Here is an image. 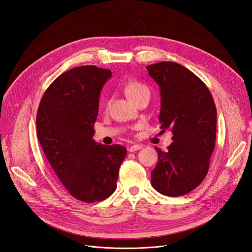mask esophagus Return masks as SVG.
<instances>
[{
	"label": "esophagus",
	"instance_id": "esophagus-1",
	"mask_svg": "<svg viewBox=\"0 0 252 252\" xmlns=\"http://www.w3.org/2000/svg\"><path fill=\"white\" fill-rule=\"evenodd\" d=\"M142 148H143V145H141V144H134V145H132V146H130V147L128 148V151H129V152H134V151L140 150V149H142Z\"/></svg>",
	"mask_w": 252,
	"mask_h": 252
}]
</instances>
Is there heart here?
Segmentation results:
<instances>
[{"instance_id": "1", "label": "heart", "mask_w": 252, "mask_h": 252, "mask_svg": "<svg viewBox=\"0 0 252 252\" xmlns=\"http://www.w3.org/2000/svg\"><path fill=\"white\" fill-rule=\"evenodd\" d=\"M124 90L126 95L134 103L141 99V97L150 95V91L148 87L144 83L137 80H127L124 85Z\"/></svg>"}]
</instances>
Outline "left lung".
I'll return each mask as SVG.
<instances>
[{
	"mask_svg": "<svg viewBox=\"0 0 252 252\" xmlns=\"http://www.w3.org/2000/svg\"><path fill=\"white\" fill-rule=\"evenodd\" d=\"M160 90V133L171 129L167 151L156 147L158 160L151 185L168 196L184 195L202 183L215 146L216 107L205 83L191 71L173 62L146 67Z\"/></svg>",
	"mask_w": 252,
	"mask_h": 252,
	"instance_id": "1",
	"label": "left lung"
}]
</instances>
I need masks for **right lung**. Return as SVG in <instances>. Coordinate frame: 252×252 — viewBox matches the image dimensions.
<instances>
[{
    "mask_svg": "<svg viewBox=\"0 0 252 252\" xmlns=\"http://www.w3.org/2000/svg\"><path fill=\"white\" fill-rule=\"evenodd\" d=\"M111 71L82 65L64 72L43 94L37 112V136L47 160L72 196L100 202L116 189L126 148L97 144L94 125L101 91Z\"/></svg>",
    "mask_w": 252,
    "mask_h": 252,
    "instance_id": "1",
    "label": "right lung"
}]
</instances>
